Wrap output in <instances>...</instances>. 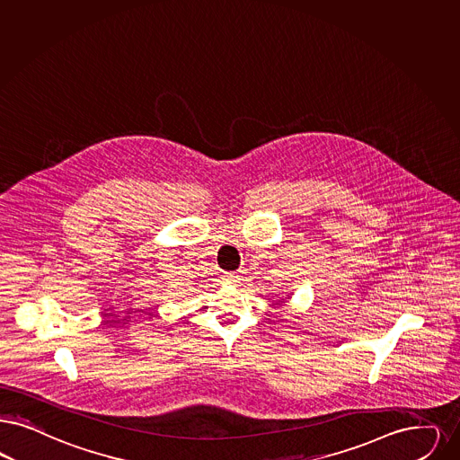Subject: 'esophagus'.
Masks as SVG:
<instances>
[{
    "label": "esophagus",
    "mask_w": 460,
    "mask_h": 460,
    "mask_svg": "<svg viewBox=\"0 0 460 460\" xmlns=\"http://www.w3.org/2000/svg\"><path fill=\"white\" fill-rule=\"evenodd\" d=\"M224 279H226L227 282H239V280H241V272H226Z\"/></svg>",
    "instance_id": "34e87169"
}]
</instances>
